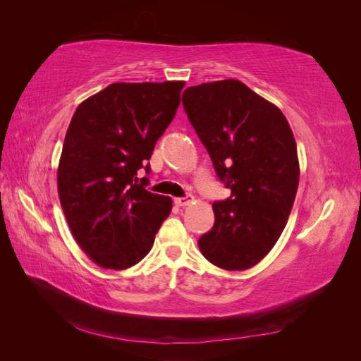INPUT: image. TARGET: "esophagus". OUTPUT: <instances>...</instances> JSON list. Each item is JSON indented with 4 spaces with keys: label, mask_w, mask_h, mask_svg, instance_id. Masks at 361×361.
Here are the masks:
<instances>
[{
    "label": "esophagus",
    "mask_w": 361,
    "mask_h": 361,
    "mask_svg": "<svg viewBox=\"0 0 361 361\" xmlns=\"http://www.w3.org/2000/svg\"><path fill=\"white\" fill-rule=\"evenodd\" d=\"M174 203H176V206H179V207H185L191 203V199L190 197H178V199H174Z\"/></svg>",
    "instance_id": "1"
}]
</instances>
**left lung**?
<instances>
[{
    "instance_id": "1",
    "label": "left lung",
    "mask_w": 361,
    "mask_h": 361,
    "mask_svg": "<svg viewBox=\"0 0 361 361\" xmlns=\"http://www.w3.org/2000/svg\"><path fill=\"white\" fill-rule=\"evenodd\" d=\"M182 104L231 197L212 204L202 255L227 271L264 259L285 228L300 180L297 143L274 104L238 80L188 87Z\"/></svg>"
}]
</instances>
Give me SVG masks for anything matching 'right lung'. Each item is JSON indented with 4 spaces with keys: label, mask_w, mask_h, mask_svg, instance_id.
<instances>
[{
    "label": "right lung",
    "mask_w": 361,
    "mask_h": 361,
    "mask_svg": "<svg viewBox=\"0 0 361 361\" xmlns=\"http://www.w3.org/2000/svg\"><path fill=\"white\" fill-rule=\"evenodd\" d=\"M183 81L114 82L82 101L64 137L59 197L84 253L105 269H126L154 245L171 199L149 192L137 173L180 104Z\"/></svg>",
    "instance_id": "obj_1"
}]
</instances>
